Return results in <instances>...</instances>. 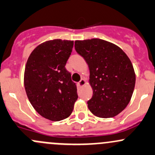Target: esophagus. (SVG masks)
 I'll use <instances>...</instances> for the list:
<instances>
[{"mask_svg": "<svg viewBox=\"0 0 155 155\" xmlns=\"http://www.w3.org/2000/svg\"><path fill=\"white\" fill-rule=\"evenodd\" d=\"M85 84H86V82H85V80H84V79H81L80 81H79V83H78V85L79 86V87H82V86H84V85H85Z\"/></svg>", "mask_w": 155, "mask_h": 155, "instance_id": "obj_1", "label": "esophagus"}]
</instances>
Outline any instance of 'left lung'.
I'll return each mask as SVG.
<instances>
[{"label":"left lung","mask_w":155,"mask_h":155,"mask_svg":"<svg viewBox=\"0 0 155 155\" xmlns=\"http://www.w3.org/2000/svg\"><path fill=\"white\" fill-rule=\"evenodd\" d=\"M76 51L90 71L93 97L87 102L91 113L100 118L118 115L131 100L136 81L132 63L116 45L99 38L75 41Z\"/></svg>","instance_id":"8db88e82"}]
</instances>
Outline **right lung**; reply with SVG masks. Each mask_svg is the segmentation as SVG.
<instances>
[{"mask_svg":"<svg viewBox=\"0 0 155 155\" xmlns=\"http://www.w3.org/2000/svg\"><path fill=\"white\" fill-rule=\"evenodd\" d=\"M73 41L54 39L32 50L25 66L24 84L31 105L43 117L60 121L72 113L77 88L65 68Z\"/></svg>","mask_w":155,"mask_h":155,"instance_id":"1","label":"right lung"}]
</instances>
